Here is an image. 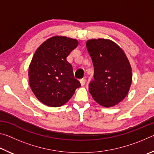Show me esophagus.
<instances>
[{
	"mask_svg": "<svg viewBox=\"0 0 154 154\" xmlns=\"http://www.w3.org/2000/svg\"><path fill=\"white\" fill-rule=\"evenodd\" d=\"M80 83H81V85H84L85 84V83H86V79H84V78H83V79H80Z\"/></svg>",
	"mask_w": 154,
	"mask_h": 154,
	"instance_id": "34e87169",
	"label": "esophagus"
}]
</instances>
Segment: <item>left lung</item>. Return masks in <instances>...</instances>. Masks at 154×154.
<instances>
[{"label":"left lung","instance_id":"obj_1","mask_svg":"<svg viewBox=\"0 0 154 154\" xmlns=\"http://www.w3.org/2000/svg\"><path fill=\"white\" fill-rule=\"evenodd\" d=\"M86 48L94 67L89 92L99 105L115 106L128 93L132 69L123 50L116 43L98 38L87 41Z\"/></svg>","mask_w":154,"mask_h":154}]
</instances>
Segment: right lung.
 <instances>
[{
	"mask_svg": "<svg viewBox=\"0 0 154 154\" xmlns=\"http://www.w3.org/2000/svg\"><path fill=\"white\" fill-rule=\"evenodd\" d=\"M78 45L76 39L56 36L38 47L28 69L31 90L44 105L57 107L67 103L81 86L66 60Z\"/></svg>",
	"mask_w": 154,
	"mask_h": 154,
	"instance_id": "1",
	"label": "right lung"
}]
</instances>
